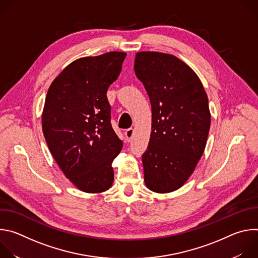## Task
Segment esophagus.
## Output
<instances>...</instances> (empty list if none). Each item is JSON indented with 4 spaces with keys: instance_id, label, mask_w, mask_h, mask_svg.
<instances>
[{
    "instance_id": "1",
    "label": "esophagus",
    "mask_w": 258,
    "mask_h": 258,
    "mask_svg": "<svg viewBox=\"0 0 258 258\" xmlns=\"http://www.w3.org/2000/svg\"><path fill=\"white\" fill-rule=\"evenodd\" d=\"M124 136H125V138H126V140L127 141H131L132 140V138H133V136H134V128H127V130H125V132H124Z\"/></svg>"
}]
</instances>
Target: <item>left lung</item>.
I'll return each instance as SVG.
<instances>
[{
	"label": "left lung",
	"mask_w": 258,
	"mask_h": 258,
	"mask_svg": "<svg viewBox=\"0 0 258 258\" xmlns=\"http://www.w3.org/2000/svg\"><path fill=\"white\" fill-rule=\"evenodd\" d=\"M134 68L152 109L150 141L142 156L145 185L170 193L188 180L204 152L211 120L207 94L195 71L173 55L139 52Z\"/></svg>",
	"instance_id": "obj_1"
}]
</instances>
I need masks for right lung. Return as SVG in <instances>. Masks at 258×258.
<instances>
[{
  "instance_id": "right-lung-1",
  "label": "right lung",
  "mask_w": 258,
  "mask_h": 258,
  "mask_svg": "<svg viewBox=\"0 0 258 258\" xmlns=\"http://www.w3.org/2000/svg\"><path fill=\"white\" fill-rule=\"evenodd\" d=\"M124 52L83 57L51 84L42 114L48 148L79 190L101 193L112 186V161L122 142L110 122L107 90L120 75Z\"/></svg>"
}]
</instances>
